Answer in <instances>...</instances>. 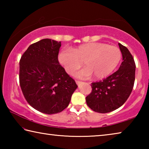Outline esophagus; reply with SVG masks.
I'll return each instance as SVG.
<instances>
[{
  "instance_id": "1",
  "label": "esophagus",
  "mask_w": 149,
  "mask_h": 149,
  "mask_svg": "<svg viewBox=\"0 0 149 149\" xmlns=\"http://www.w3.org/2000/svg\"><path fill=\"white\" fill-rule=\"evenodd\" d=\"M75 83H76L77 85H79L81 84V81H75Z\"/></svg>"
}]
</instances>
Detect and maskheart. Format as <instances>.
I'll return each mask as SVG.
<instances>
[{
  "label": "heart",
  "instance_id": "b5f03b06",
  "mask_svg": "<svg viewBox=\"0 0 149 149\" xmlns=\"http://www.w3.org/2000/svg\"><path fill=\"white\" fill-rule=\"evenodd\" d=\"M121 56L120 50L116 47L102 42H88L72 50H62L58 54V61L69 74L79 68L84 62L85 67L75 72V77L88 79L93 75L95 79H102L116 68Z\"/></svg>",
  "mask_w": 149,
  "mask_h": 149
}]
</instances>
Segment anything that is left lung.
<instances>
[{"mask_svg": "<svg viewBox=\"0 0 149 149\" xmlns=\"http://www.w3.org/2000/svg\"><path fill=\"white\" fill-rule=\"evenodd\" d=\"M118 45L123 60L119 69L102 81L92 83V92L86 97L87 106L95 112L108 113L116 110L124 104L133 90L134 60L127 48Z\"/></svg>", "mask_w": 149, "mask_h": 149, "instance_id": "left-lung-1", "label": "left lung"}]
</instances>
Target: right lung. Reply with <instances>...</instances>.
Wrapping results in <instances>:
<instances>
[{
    "mask_svg": "<svg viewBox=\"0 0 149 149\" xmlns=\"http://www.w3.org/2000/svg\"><path fill=\"white\" fill-rule=\"evenodd\" d=\"M61 42L44 39L32 44L19 61V84L27 102L42 113L64 110L77 89L58 60Z\"/></svg>",
    "mask_w": 149,
    "mask_h": 149,
    "instance_id": "1",
    "label": "right lung"
}]
</instances>
